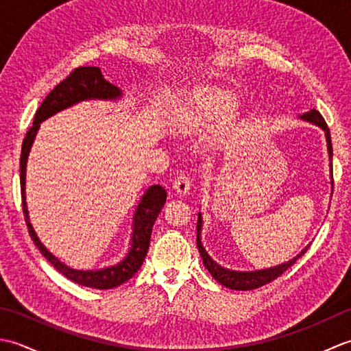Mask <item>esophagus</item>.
I'll use <instances>...</instances> for the list:
<instances>
[{"label": "esophagus", "mask_w": 351, "mask_h": 351, "mask_svg": "<svg viewBox=\"0 0 351 351\" xmlns=\"http://www.w3.org/2000/svg\"><path fill=\"white\" fill-rule=\"evenodd\" d=\"M191 187V176L189 173H181L175 178L173 181V189L180 195H187Z\"/></svg>", "instance_id": "obj_1"}]
</instances>
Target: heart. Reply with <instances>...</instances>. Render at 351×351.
<instances>
[{
	"label": "heart",
	"mask_w": 351,
	"mask_h": 351,
	"mask_svg": "<svg viewBox=\"0 0 351 351\" xmlns=\"http://www.w3.org/2000/svg\"><path fill=\"white\" fill-rule=\"evenodd\" d=\"M235 104L237 98L232 93L221 88L202 87L193 93L185 116L193 122H210L232 111Z\"/></svg>",
	"instance_id": "b5f03b06"
}]
</instances>
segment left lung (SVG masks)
Masks as SVG:
<instances>
[{
    "mask_svg": "<svg viewBox=\"0 0 351 351\" xmlns=\"http://www.w3.org/2000/svg\"><path fill=\"white\" fill-rule=\"evenodd\" d=\"M304 121H309L312 123H315L318 126H322V128L326 131V138H327V149H329V155H330V160H332V140H330V131H329V126H327L324 117L322 116L318 110H311L309 113L303 114ZM332 180H333V173H332ZM333 182V181H332ZM200 225H202V220H200V215H199V220H197V249L200 252V256L204 259V265L208 271L213 274V278L217 280L219 283H221L223 287L230 288V289H238V291H250V289H255L265 285V283H270L271 280L278 279L282 273H285L291 265L295 264V261L299 259L304 252L308 250V247L304 249L300 255H297L294 259L288 261V263L278 265L274 268H267V270H259V271H249V273H240V271H232V270H226V268L220 267L219 264H215L214 261L208 256V253L205 252L202 243H200Z\"/></svg>",
    "mask_w": 351,
    "mask_h": 351,
    "instance_id": "obj_1",
    "label": "left lung"
}]
</instances>
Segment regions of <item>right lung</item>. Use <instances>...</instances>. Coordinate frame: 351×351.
Returning a JSON list of instances; mask_svg holds the SVG:
<instances>
[{
  "instance_id": "right-lung-1",
  "label": "right lung",
  "mask_w": 351,
  "mask_h": 351,
  "mask_svg": "<svg viewBox=\"0 0 351 351\" xmlns=\"http://www.w3.org/2000/svg\"><path fill=\"white\" fill-rule=\"evenodd\" d=\"M119 96H121V90H119L116 86L108 83L107 80H104L101 69L96 68V66H81V68L73 69L68 77L52 88L47 95V98L40 104V107L37 108L32 128L27 131L24 141H22V151L19 160L22 211H24L29 237L33 238L34 244L37 245V249L42 252V255L54 265V268H57V271H60L68 279L78 283V285L98 289H110L122 285L123 282L131 279L132 276L140 270L149 249V243H151L152 226L156 220V215L160 214L161 208L166 204L167 191L164 190L161 185H152V187L146 191V195L137 206L136 215H134L132 247L128 253V256H126L121 264L102 268V270L96 271H78L63 265L60 261H57L52 256L51 253L43 247V244L39 241V238H37L36 232L33 230V226L29 225L25 204V166L29 147L33 145L34 136L37 130H39V123L42 121H45V119H48L52 114H56L57 111L68 108L80 101L92 98L114 99L119 98Z\"/></svg>"
}]
</instances>
